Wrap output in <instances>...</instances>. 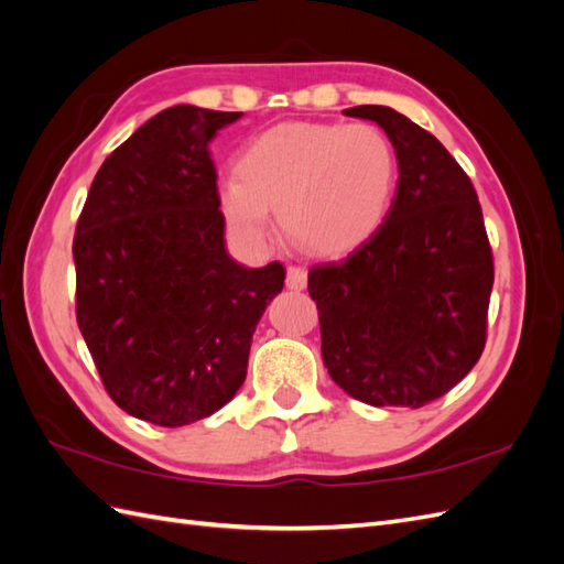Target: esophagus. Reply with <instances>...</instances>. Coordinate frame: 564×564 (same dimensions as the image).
Returning <instances> with one entry per match:
<instances>
[{
	"label": "esophagus",
	"mask_w": 564,
	"mask_h": 564,
	"mask_svg": "<svg viewBox=\"0 0 564 564\" xmlns=\"http://www.w3.org/2000/svg\"><path fill=\"white\" fill-rule=\"evenodd\" d=\"M305 284H308V272H305L303 268H289L286 270V286L289 289L301 292V289H305Z\"/></svg>",
	"instance_id": "1"
}]
</instances>
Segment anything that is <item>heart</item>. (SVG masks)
<instances>
[{"label":"heart","instance_id":"b5f03b06","mask_svg":"<svg viewBox=\"0 0 564 564\" xmlns=\"http://www.w3.org/2000/svg\"><path fill=\"white\" fill-rule=\"evenodd\" d=\"M398 155L373 124H280L237 158V178L218 185L228 226L249 247L275 232L270 209L301 251L346 256L386 224Z\"/></svg>","mask_w":564,"mask_h":564}]
</instances>
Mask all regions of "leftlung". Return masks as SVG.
<instances>
[{"label": "left lung", "instance_id": "obj_1", "mask_svg": "<svg viewBox=\"0 0 564 564\" xmlns=\"http://www.w3.org/2000/svg\"><path fill=\"white\" fill-rule=\"evenodd\" d=\"M344 112L386 131L400 178L381 230L348 259L308 272L322 360L350 398L419 409L485 350L494 261L482 209L433 133L386 106Z\"/></svg>", "mask_w": 564, "mask_h": 564}]
</instances>
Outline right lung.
I'll return each instance as SVG.
<instances>
[{"label": "right lung", "mask_w": 564, "mask_h": 564, "mask_svg": "<svg viewBox=\"0 0 564 564\" xmlns=\"http://www.w3.org/2000/svg\"><path fill=\"white\" fill-rule=\"evenodd\" d=\"M242 112L174 106L98 169L77 220V324L108 395L164 429L212 416L247 377L251 336L284 286L230 259L209 143Z\"/></svg>", "instance_id": "1"}]
</instances>
